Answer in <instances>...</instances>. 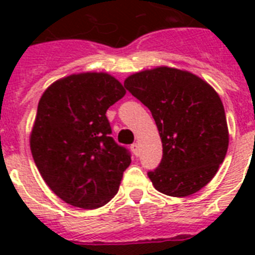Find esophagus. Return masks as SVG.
<instances>
[{
    "label": "esophagus",
    "instance_id": "esophagus-1",
    "mask_svg": "<svg viewBox=\"0 0 255 255\" xmlns=\"http://www.w3.org/2000/svg\"><path fill=\"white\" fill-rule=\"evenodd\" d=\"M131 151L133 152V155L135 156H139L140 155V147L137 143H133L131 145Z\"/></svg>",
    "mask_w": 255,
    "mask_h": 255
}]
</instances>
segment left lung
I'll list each match as a JSON object with an SVG mask.
<instances>
[{"mask_svg":"<svg viewBox=\"0 0 255 255\" xmlns=\"http://www.w3.org/2000/svg\"><path fill=\"white\" fill-rule=\"evenodd\" d=\"M124 86L149 108L163 143V159L148 177L172 197L196 193L216 176L229 147L221 98L186 70L159 66L126 78Z\"/></svg>","mask_w":255,"mask_h":255,"instance_id":"1","label":"left lung"}]
</instances>
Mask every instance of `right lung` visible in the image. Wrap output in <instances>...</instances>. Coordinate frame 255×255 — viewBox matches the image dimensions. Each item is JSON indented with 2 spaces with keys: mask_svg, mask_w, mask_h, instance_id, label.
<instances>
[{
  "mask_svg": "<svg viewBox=\"0 0 255 255\" xmlns=\"http://www.w3.org/2000/svg\"><path fill=\"white\" fill-rule=\"evenodd\" d=\"M124 95L107 73L71 74L42 94L30 149L47 186L70 205L96 209L119 190L131 156L110 136L106 112Z\"/></svg>",
  "mask_w": 255,
  "mask_h": 255,
  "instance_id": "1",
  "label": "right lung"
}]
</instances>
